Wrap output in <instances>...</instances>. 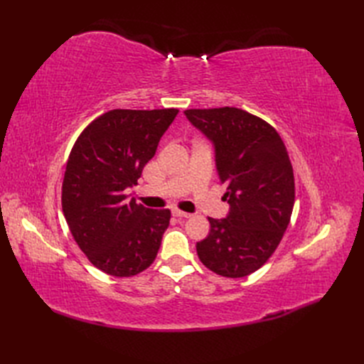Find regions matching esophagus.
<instances>
[{"instance_id":"obj_1","label":"esophagus","mask_w":364,"mask_h":364,"mask_svg":"<svg viewBox=\"0 0 364 364\" xmlns=\"http://www.w3.org/2000/svg\"><path fill=\"white\" fill-rule=\"evenodd\" d=\"M173 217H178V218H190L191 214L183 213V211H178V209H174V211H173Z\"/></svg>"}]
</instances>
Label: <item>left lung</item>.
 <instances>
[{"mask_svg":"<svg viewBox=\"0 0 364 364\" xmlns=\"http://www.w3.org/2000/svg\"><path fill=\"white\" fill-rule=\"evenodd\" d=\"M183 114L213 142L229 203L226 218H208L211 229L196 245L197 255L222 277H247L266 264L290 223L294 176L287 149L269 123L243 109H188Z\"/></svg>","mask_w":364,"mask_h":364,"instance_id":"1","label":"left lung"}]
</instances>
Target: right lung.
I'll return each instance as SVG.
<instances>
[{
    "instance_id": "obj_1",
    "label": "right lung",
    "mask_w": 364,
    "mask_h": 364,
    "mask_svg": "<svg viewBox=\"0 0 364 364\" xmlns=\"http://www.w3.org/2000/svg\"><path fill=\"white\" fill-rule=\"evenodd\" d=\"M178 112L114 109L95 118L70 153L63 215L87 259L111 277H134L158 255L171 213L129 200L126 190L138 185Z\"/></svg>"
}]
</instances>
